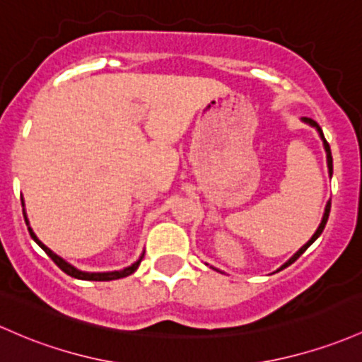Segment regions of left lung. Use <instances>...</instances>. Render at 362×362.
<instances>
[{
	"label": "left lung",
	"mask_w": 362,
	"mask_h": 362,
	"mask_svg": "<svg viewBox=\"0 0 362 362\" xmlns=\"http://www.w3.org/2000/svg\"><path fill=\"white\" fill-rule=\"evenodd\" d=\"M305 122H308V123H311V125H313V127H316V129H317V132H320V136H321V139H323V142H325V149H327V158H328V170H329V175H332V173H333V160H332V151H329V146H328L327 139H325V136H323V132H321V129H320V125H317V123H316L315 120H311V118H305ZM329 208H332V202H329V201H328V204H327V209H325V214H323V220H321V225H320V226H317V230H316V233H315V235H313V237H311V240H309V242H308V244H305V245H303V247H300V249H299V251H297L296 254H293V256L291 257V259H288V261H287V263H285L284 266H281V268H280V269H284V268H287V266H291V264L293 263V261H296V259H297V257H299V256H300V254H303V252L305 251V249H308V247H309V245H311V244H313V242H315V240L317 239V237H320V235H321V232H323V230H325V225H327V221H328V216H329Z\"/></svg>",
	"instance_id": "obj_1"
}]
</instances>
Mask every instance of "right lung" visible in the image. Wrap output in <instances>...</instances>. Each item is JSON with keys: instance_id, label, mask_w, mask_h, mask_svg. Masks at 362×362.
Instances as JSON below:
<instances>
[{"instance_id": "obj_1", "label": "right lung", "mask_w": 362, "mask_h": 362, "mask_svg": "<svg viewBox=\"0 0 362 362\" xmlns=\"http://www.w3.org/2000/svg\"><path fill=\"white\" fill-rule=\"evenodd\" d=\"M23 218H25V213H23ZM25 223L29 225V221H27V218H25ZM29 233H30V237H33V239H34L35 242H37L39 247H41L42 251H45V252L47 254V256H49L51 259L54 261V264H57L58 268L62 269V272H65L66 275H70V276H74V278H78V280L110 281V280H118V278H125V276L132 275V273L136 272V269L139 268V264H141L142 257H144V256H141V257H139V261H136V263H134L132 266H129V268L122 269V272H110V273H86V272H78L77 268H74V266H70L69 263H66V261H63L62 257L57 256V254H54L53 251H51V249H47L46 245L42 244V242L39 240L37 237H35V233L33 232V228H30V226H29Z\"/></svg>"}]
</instances>
